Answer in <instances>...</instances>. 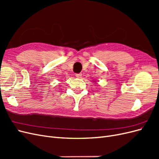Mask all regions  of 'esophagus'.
<instances>
[{"mask_svg": "<svg viewBox=\"0 0 159 159\" xmlns=\"http://www.w3.org/2000/svg\"><path fill=\"white\" fill-rule=\"evenodd\" d=\"M81 75H82V74H75V77L77 78H81Z\"/></svg>", "mask_w": 159, "mask_h": 159, "instance_id": "obj_1", "label": "esophagus"}]
</instances>
